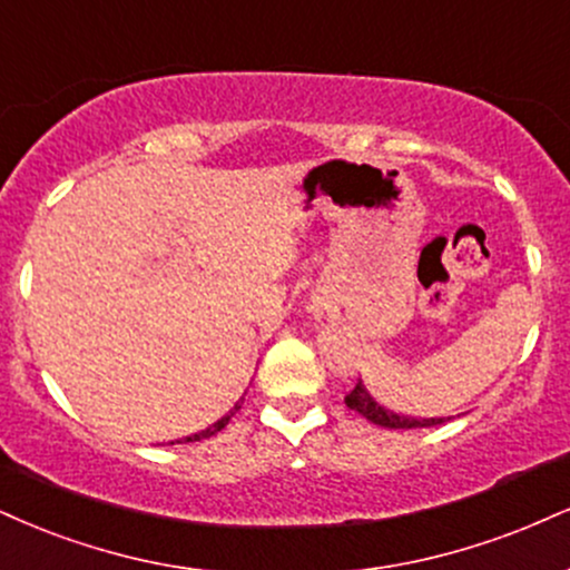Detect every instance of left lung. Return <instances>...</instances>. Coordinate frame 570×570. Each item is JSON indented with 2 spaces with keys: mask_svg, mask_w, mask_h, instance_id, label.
<instances>
[{
  "mask_svg": "<svg viewBox=\"0 0 570 570\" xmlns=\"http://www.w3.org/2000/svg\"><path fill=\"white\" fill-rule=\"evenodd\" d=\"M345 403L347 409L358 411L361 416H366L368 422L380 424V428H390V430H411V428H433V424H441L445 420H414V416H401V414H393V411L382 409L380 403L374 401L372 395H368V390L361 385V380L355 382V387L351 393L345 395Z\"/></svg>",
  "mask_w": 570,
  "mask_h": 570,
  "instance_id": "1",
  "label": "left lung"
}]
</instances>
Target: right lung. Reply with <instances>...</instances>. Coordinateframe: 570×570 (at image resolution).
<instances>
[{
    "instance_id": "obj_1",
    "label": "right lung",
    "mask_w": 570,
    "mask_h": 570,
    "mask_svg": "<svg viewBox=\"0 0 570 570\" xmlns=\"http://www.w3.org/2000/svg\"><path fill=\"white\" fill-rule=\"evenodd\" d=\"M238 409H242V406H238V403H236V406H233V411H230V414H225L223 416V420H217L215 424H212V428H207V430H202V433H196V435H188V438H183V441H202V438H212V435H215V433H219V430H223L225 428V424H228L230 422V416L233 414H236V411Z\"/></svg>"
}]
</instances>
